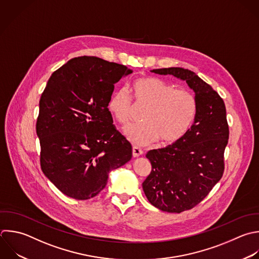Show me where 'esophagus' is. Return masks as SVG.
I'll return each instance as SVG.
<instances>
[{"mask_svg": "<svg viewBox=\"0 0 259 259\" xmlns=\"http://www.w3.org/2000/svg\"><path fill=\"white\" fill-rule=\"evenodd\" d=\"M141 155H143V151H142L140 148H138V147H134V148H133V156H134L135 158H138V157H140Z\"/></svg>", "mask_w": 259, "mask_h": 259, "instance_id": "34e87169", "label": "esophagus"}]
</instances>
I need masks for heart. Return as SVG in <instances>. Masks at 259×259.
<instances>
[{
	"mask_svg": "<svg viewBox=\"0 0 259 259\" xmlns=\"http://www.w3.org/2000/svg\"><path fill=\"white\" fill-rule=\"evenodd\" d=\"M135 104L147 107L142 124L124 128V135L135 145L144 146L158 140L162 146L179 141L192 125L197 102L194 95L185 89L154 77L135 80L131 86ZM134 104L128 92H114L108 102V110L114 118L127 124L132 119Z\"/></svg>",
	"mask_w": 259,
	"mask_h": 259,
	"instance_id": "heart-1",
	"label": "heart"
}]
</instances>
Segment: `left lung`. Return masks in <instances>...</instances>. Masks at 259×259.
Wrapping results in <instances>:
<instances>
[{"label": "left lung", "instance_id": "8db88e82", "mask_svg": "<svg viewBox=\"0 0 259 259\" xmlns=\"http://www.w3.org/2000/svg\"><path fill=\"white\" fill-rule=\"evenodd\" d=\"M151 72L186 81L197 102L196 116L188 132L172 145L146 155L152 165L143 182L148 200L163 211L181 212L198 204L223 176L229 139L226 106L192 71L165 68Z\"/></svg>", "mask_w": 259, "mask_h": 259}]
</instances>
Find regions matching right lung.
Segmentation results:
<instances>
[{
  "mask_svg": "<svg viewBox=\"0 0 259 259\" xmlns=\"http://www.w3.org/2000/svg\"><path fill=\"white\" fill-rule=\"evenodd\" d=\"M132 73L123 65L84 56L51 76L36 134L41 170L64 194L79 200L96 196L109 172L132 159V146L108 110L114 84Z\"/></svg>",
  "mask_w": 259,
  "mask_h": 259,
  "instance_id": "obj_1",
  "label": "right lung"
}]
</instances>
